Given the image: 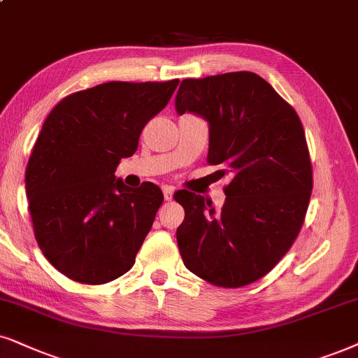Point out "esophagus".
<instances>
[{
    "label": "esophagus",
    "instance_id": "obj_1",
    "mask_svg": "<svg viewBox=\"0 0 358 358\" xmlns=\"http://www.w3.org/2000/svg\"><path fill=\"white\" fill-rule=\"evenodd\" d=\"M164 196H165V200L166 201H171L173 200V193H175V189H173V187H170V185H165L164 188Z\"/></svg>",
    "mask_w": 358,
    "mask_h": 358
}]
</instances>
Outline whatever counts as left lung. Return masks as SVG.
<instances>
[{
	"label": "left lung",
	"mask_w": 358,
	"mask_h": 358,
	"mask_svg": "<svg viewBox=\"0 0 358 358\" xmlns=\"http://www.w3.org/2000/svg\"><path fill=\"white\" fill-rule=\"evenodd\" d=\"M175 108L208 122V164L231 175L221 210L201 194H175L185 208L180 255L215 286H248L282 259L304 223L312 166L299 115L248 71L182 80Z\"/></svg>",
	"instance_id": "obj_1"
}]
</instances>
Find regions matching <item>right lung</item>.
<instances>
[{
	"mask_svg": "<svg viewBox=\"0 0 358 358\" xmlns=\"http://www.w3.org/2000/svg\"><path fill=\"white\" fill-rule=\"evenodd\" d=\"M178 83L99 84L62 99L44 122L26 194L41 251L69 279L106 284L134 266L164 193L150 182L127 187L115 169Z\"/></svg>",
	"mask_w": 358,
	"mask_h": 358,
	"instance_id": "obj_1",
	"label": "right lung"
}]
</instances>
